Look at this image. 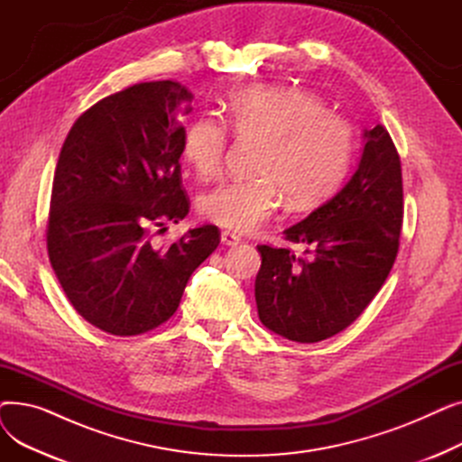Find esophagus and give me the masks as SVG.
<instances>
[{
    "instance_id": "esophagus-1",
    "label": "esophagus",
    "mask_w": 462,
    "mask_h": 462,
    "mask_svg": "<svg viewBox=\"0 0 462 462\" xmlns=\"http://www.w3.org/2000/svg\"><path fill=\"white\" fill-rule=\"evenodd\" d=\"M221 241H223V245H228V247H236V245L241 244L239 236H236V234H232V232H223V234H221Z\"/></svg>"
}]
</instances>
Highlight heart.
I'll return each instance as SVG.
<instances>
[{
	"label": "heart",
	"mask_w": 462,
	"mask_h": 462,
	"mask_svg": "<svg viewBox=\"0 0 462 462\" xmlns=\"http://www.w3.org/2000/svg\"><path fill=\"white\" fill-rule=\"evenodd\" d=\"M226 124L241 138L262 140L256 178L228 180L206 190L199 211L209 223L253 232L277 211L282 194L303 209L317 206L346 178L354 157V133L324 101L303 89L249 86L226 101ZM228 148L223 121L202 116L183 131V159L200 178L215 176Z\"/></svg>",
	"instance_id": "heart-1"
}]
</instances>
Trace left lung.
<instances>
[{
    "instance_id": "obj_1",
    "label": "left lung",
    "mask_w": 462,
    "mask_h": 462,
    "mask_svg": "<svg viewBox=\"0 0 462 462\" xmlns=\"http://www.w3.org/2000/svg\"><path fill=\"white\" fill-rule=\"evenodd\" d=\"M363 140L356 172L343 189L282 232L307 245L305 256L256 247L260 322L288 341L319 343L348 328L393 268L402 226L401 159L382 125L363 131Z\"/></svg>"
}]
</instances>
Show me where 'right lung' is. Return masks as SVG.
<instances>
[{
	"mask_svg": "<svg viewBox=\"0 0 462 462\" xmlns=\"http://www.w3.org/2000/svg\"><path fill=\"white\" fill-rule=\"evenodd\" d=\"M190 101L172 80L134 84L86 110L60 152L48 256L72 307L106 333L129 337L166 322L221 241L213 225L168 247L150 236L189 213L180 157Z\"/></svg>",
	"mask_w": 462,
	"mask_h": 462,
	"instance_id": "obj_1",
	"label": "right lung"
}]
</instances>
